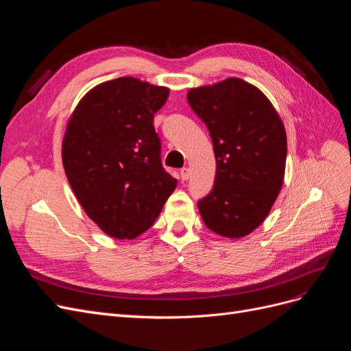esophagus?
Masks as SVG:
<instances>
[{"label": "esophagus", "instance_id": "34e87169", "mask_svg": "<svg viewBox=\"0 0 351 351\" xmlns=\"http://www.w3.org/2000/svg\"><path fill=\"white\" fill-rule=\"evenodd\" d=\"M180 178L183 180V182H186V180L190 178V169L189 168H182V171H180Z\"/></svg>", "mask_w": 351, "mask_h": 351}]
</instances>
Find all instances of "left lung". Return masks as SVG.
I'll list each match as a JSON object with an SVG mask.
<instances>
[{
    "instance_id": "8db88e82",
    "label": "left lung",
    "mask_w": 351,
    "mask_h": 351,
    "mask_svg": "<svg viewBox=\"0 0 351 351\" xmlns=\"http://www.w3.org/2000/svg\"><path fill=\"white\" fill-rule=\"evenodd\" d=\"M187 101L208 127L217 161L214 187L197 202L202 219L219 236L244 237L268 217L281 190L284 124L269 99L237 77L190 89Z\"/></svg>"
}]
</instances>
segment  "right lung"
I'll use <instances>...</instances> for the list:
<instances>
[{
    "instance_id": "1",
    "label": "right lung",
    "mask_w": 351,
    "mask_h": 351,
    "mask_svg": "<svg viewBox=\"0 0 351 351\" xmlns=\"http://www.w3.org/2000/svg\"><path fill=\"white\" fill-rule=\"evenodd\" d=\"M168 89L119 77L89 90L62 141V165L88 217L114 239L151 228L177 180L161 162L154 115Z\"/></svg>"
}]
</instances>
